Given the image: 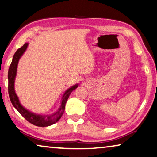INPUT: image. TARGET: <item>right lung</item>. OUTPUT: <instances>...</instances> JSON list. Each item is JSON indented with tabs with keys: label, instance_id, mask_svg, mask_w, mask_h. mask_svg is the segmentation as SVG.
Segmentation results:
<instances>
[{
	"label": "right lung",
	"instance_id": "1",
	"mask_svg": "<svg viewBox=\"0 0 157 157\" xmlns=\"http://www.w3.org/2000/svg\"><path fill=\"white\" fill-rule=\"evenodd\" d=\"M28 45V43H25L21 48L17 49L13 56V59L12 63L10 66L9 71H8V92L11 102H12L13 106L17 109L18 112L27 121L29 122L32 124L38 126V127H47L51 125L54 124L59 121L60 117H62L63 112L65 111V103L67 102V100L70 97V94L73 90H75L78 87V84L74 85L70 88H69L67 91L65 92L64 95L62 98L61 105L60 106V108L58 109V111L55 112L53 114L51 115H38L34 113H32L26 109L21 105L19 102L18 98L16 96L14 91V80L16 74V70H17V65L18 60L20 59L21 56L26 50Z\"/></svg>",
	"mask_w": 157,
	"mask_h": 157
}]
</instances>
